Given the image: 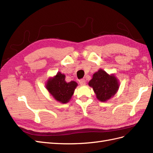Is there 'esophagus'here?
Returning <instances> with one entry per match:
<instances>
[{
  "instance_id": "1",
  "label": "esophagus",
  "mask_w": 153,
  "mask_h": 153,
  "mask_svg": "<svg viewBox=\"0 0 153 153\" xmlns=\"http://www.w3.org/2000/svg\"><path fill=\"white\" fill-rule=\"evenodd\" d=\"M79 84L80 85H85V82H86V81L84 79H80L79 80Z\"/></svg>"
}]
</instances>
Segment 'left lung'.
Instances as JSON below:
<instances>
[{
	"label": "left lung",
	"mask_w": 153,
	"mask_h": 153,
	"mask_svg": "<svg viewBox=\"0 0 153 153\" xmlns=\"http://www.w3.org/2000/svg\"><path fill=\"white\" fill-rule=\"evenodd\" d=\"M88 85L93 88L97 100L106 101L115 95L119 88L120 84L114 74L109 75L102 69L94 74L92 79Z\"/></svg>",
	"instance_id": "obj_1"
}]
</instances>
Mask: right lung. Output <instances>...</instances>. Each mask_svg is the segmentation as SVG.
Segmentation results:
<instances>
[{
    "label": "right lung",
    "instance_id": "add662e5",
    "mask_svg": "<svg viewBox=\"0 0 153 153\" xmlns=\"http://www.w3.org/2000/svg\"><path fill=\"white\" fill-rule=\"evenodd\" d=\"M77 86V83L74 81L66 82L65 74L57 72L56 76L49 78L46 88L55 100L66 103L71 99Z\"/></svg>",
    "mask_w": 153,
    "mask_h": 153
}]
</instances>
